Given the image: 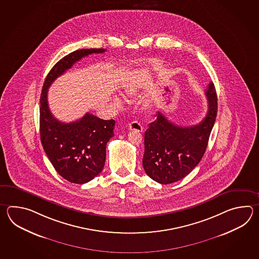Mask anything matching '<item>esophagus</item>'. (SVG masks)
<instances>
[{
	"instance_id": "1",
	"label": "esophagus",
	"mask_w": 259,
	"mask_h": 259,
	"mask_svg": "<svg viewBox=\"0 0 259 259\" xmlns=\"http://www.w3.org/2000/svg\"><path fill=\"white\" fill-rule=\"evenodd\" d=\"M128 128L131 131H136V132H143V127L140 122L132 121L128 124Z\"/></svg>"
}]
</instances>
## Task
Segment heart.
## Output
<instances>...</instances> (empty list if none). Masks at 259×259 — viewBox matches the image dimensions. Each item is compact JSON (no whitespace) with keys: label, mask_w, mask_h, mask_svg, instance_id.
Returning <instances> with one entry per match:
<instances>
[{"label":"heart","mask_w":259,"mask_h":259,"mask_svg":"<svg viewBox=\"0 0 259 259\" xmlns=\"http://www.w3.org/2000/svg\"><path fill=\"white\" fill-rule=\"evenodd\" d=\"M140 89H141L140 83L135 82V81H134V82L128 83L127 86H126L124 92H125V94H126L127 96H134V95H136V94H138V92L140 91ZM114 103H115L117 106H122L123 104H124V99L122 98L121 96L116 95V96L114 97Z\"/></svg>","instance_id":"obj_1"}]
</instances>
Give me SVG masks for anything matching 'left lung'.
Segmentation results:
<instances>
[{"mask_svg":"<svg viewBox=\"0 0 259 259\" xmlns=\"http://www.w3.org/2000/svg\"><path fill=\"white\" fill-rule=\"evenodd\" d=\"M208 111L197 125L182 127L157 112L156 120L144 134L143 165L146 174L161 184H169L187 176L198 165L207 147L218 113L214 83L205 90Z\"/></svg>","mask_w":259,"mask_h":259,"instance_id":"left-lung-1","label":"left lung"}]
</instances>
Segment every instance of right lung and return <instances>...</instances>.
<instances>
[{"label":"right lung","instance_id":"add662e5","mask_svg":"<svg viewBox=\"0 0 259 259\" xmlns=\"http://www.w3.org/2000/svg\"><path fill=\"white\" fill-rule=\"evenodd\" d=\"M105 49L77 50L63 57L45 78L39 100V132L44 152L57 173L72 183L83 184L98 176L106 157V143L114 136V119L90 113L71 123L59 121L50 111L48 89L55 79L83 57Z\"/></svg>","mask_w":259,"mask_h":259}]
</instances>
